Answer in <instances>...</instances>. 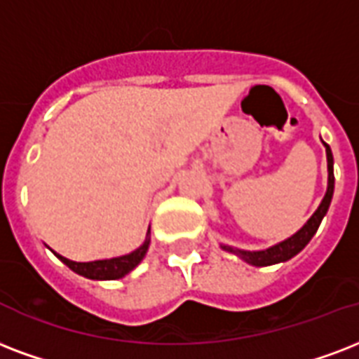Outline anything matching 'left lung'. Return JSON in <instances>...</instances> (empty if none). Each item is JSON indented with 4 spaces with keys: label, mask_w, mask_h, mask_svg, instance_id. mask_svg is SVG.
I'll list each match as a JSON object with an SVG mask.
<instances>
[{
    "label": "left lung",
    "mask_w": 359,
    "mask_h": 359,
    "mask_svg": "<svg viewBox=\"0 0 359 359\" xmlns=\"http://www.w3.org/2000/svg\"><path fill=\"white\" fill-rule=\"evenodd\" d=\"M325 147V158H327V190H325V196L322 199V203L318 205V209L314 210V215L309 218L307 222L303 224V228L297 229L292 237L280 241L277 245L269 246L265 250H241V248H235V246L229 245H220L222 250L226 252H231L235 256H239L243 262L250 265H256V267H265V265H275L283 264V262H288L299 254L305 246L309 245V241L313 239L316 229H318L322 218L325 216L327 209H330V203H332L333 198V188H335V177H333V154L332 149L324 143Z\"/></svg>",
    "instance_id": "8db88e82"
}]
</instances>
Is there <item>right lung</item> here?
<instances>
[{
  "mask_svg": "<svg viewBox=\"0 0 359 359\" xmlns=\"http://www.w3.org/2000/svg\"><path fill=\"white\" fill-rule=\"evenodd\" d=\"M150 245V229L147 231V239L139 248H135L133 252L124 254V256H118V258L111 259H95V262H73V259H67L64 256H60L58 252H54V256L58 259H62L71 271H75L76 275L81 277L92 278V280H116V278L126 277L130 271H133L137 265L141 264L144 258V254L149 250Z\"/></svg>",
  "mask_w": 359,
  "mask_h": 359,
  "instance_id": "right-lung-1",
  "label": "right lung"
}]
</instances>
